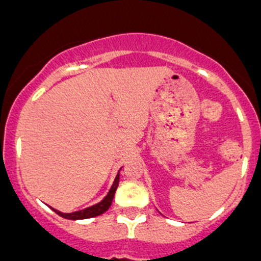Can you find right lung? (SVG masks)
I'll return each instance as SVG.
<instances>
[{
  "label": "right lung",
  "mask_w": 261,
  "mask_h": 261,
  "mask_svg": "<svg viewBox=\"0 0 261 261\" xmlns=\"http://www.w3.org/2000/svg\"><path fill=\"white\" fill-rule=\"evenodd\" d=\"M118 182H119V173L117 174L116 179H114L113 186L110 189V191L108 192V195L102 199L101 201L96 205L90 206V208H86L83 211H78V212H72V213H62L60 211H56L55 208H51V210L55 211L58 216L63 218H67V220H84V218H92L96 217V216L102 215L104 212H107L109 210V206L112 205V201H113L114 194H116V190L118 187Z\"/></svg>",
  "instance_id": "1"
}]
</instances>
